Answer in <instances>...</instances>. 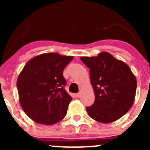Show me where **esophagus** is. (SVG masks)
Listing matches in <instances>:
<instances>
[{"label":"esophagus","instance_id":"esophagus-1","mask_svg":"<svg viewBox=\"0 0 150 150\" xmlns=\"http://www.w3.org/2000/svg\"><path fill=\"white\" fill-rule=\"evenodd\" d=\"M80 96H81V93H80V92L75 94V97H76V98H79Z\"/></svg>","mask_w":150,"mask_h":150}]
</instances>
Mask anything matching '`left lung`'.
Returning a JSON list of instances; mask_svg holds the SVG:
<instances>
[{"instance_id": "obj_1", "label": "left lung", "mask_w": 150, "mask_h": 150, "mask_svg": "<svg viewBox=\"0 0 150 150\" xmlns=\"http://www.w3.org/2000/svg\"><path fill=\"white\" fill-rule=\"evenodd\" d=\"M80 59L89 68L95 92L94 104L86 107L88 116L102 123L120 119L132 107L137 89V79L130 67L107 52Z\"/></svg>"}]
</instances>
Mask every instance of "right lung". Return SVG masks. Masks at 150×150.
<instances>
[{
	"label": "right lung",
	"instance_id": "add662e5",
	"mask_svg": "<svg viewBox=\"0 0 150 150\" xmlns=\"http://www.w3.org/2000/svg\"><path fill=\"white\" fill-rule=\"evenodd\" d=\"M73 59L55 52L41 54L28 61L18 75L19 103L35 122L53 125L66 116L72 98L64 89L63 71Z\"/></svg>",
	"mask_w": 150,
	"mask_h": 150
}]
</instances>
